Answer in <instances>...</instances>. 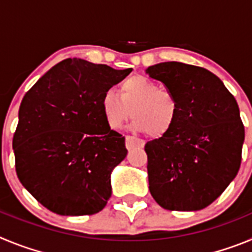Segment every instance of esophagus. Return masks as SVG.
<instances>
[{
	"label": "esophagus",
	"instance_id": "obj_1",
	"mask_svg": "<svg viewBox=\"0 0 252 252\" xmlns=\"http://www.w3.org/2000/svg\"><path fill=\"white\" fill-rule=\"evenodd\" d=\"M144 145H145V142L142 141V140L133 136H126V148H127L128 150L135 148H144Z\"/></svg>",
	"mask_w": 252,
	"mask_h": 252
}]
</instances>
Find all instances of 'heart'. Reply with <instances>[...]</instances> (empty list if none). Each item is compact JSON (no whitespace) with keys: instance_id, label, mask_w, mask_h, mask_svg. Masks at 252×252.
<instances>
[{"instance_id":"1","label":"heart","mask_w":252,"mask_h":252,"mask_svg":"<svg viewBox=\"0 0 252 252\" xmlns=\"http://www.w3.org/2000/svg\"><path fill=\"white\" fill-rule=\"evenodd\" d=\"M101 108L107 126L112 130L121 128L132 117L133 130L159 137L173 127L179 106L170 91L142 75H133L120 84V95L113 90L104 91Z\"/></svg>"}]
</instances>
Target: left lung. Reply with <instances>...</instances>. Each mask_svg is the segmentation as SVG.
Returning <instances> with one entry per match:
<instances>
[{"mask_svg": "<svg viewBox=\"0 0 252 252\" xmlns=\"http://www.w3.org/2000/svg\"><path fill=\"white\" fill-rule=\"evenodd\" d=\"M146 73L164 83L179 106L173 127L145 145L151 195L169 211L206 208L241 165L239 104L221 79L201 66L165 62Z\"/></svg>", "mask_w": 252, "mask_h": 252, "instance_id": "8db88e82", "label": "left lung"}]
</instances>
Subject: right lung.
I'll list each match as a JSON object with an SVG mask.
<instances>
[{"label": "right lung", "mask_w": 252, "mask_h": 252, "mask_svg": "<svg viewBox=\"0 0 252 252\" xmlns=\"http://www.w3.org/2000/svg\"><path fill=\"white\" fill-rule=\"evenodd\" d=\"M131 70L69 58L24 95L12 140L16 174L51 212L94 215L110 199L111 173L127 149L107 126L101 97Z\"/></svg>", "instance_id": "add662e5"}]
</instances>
